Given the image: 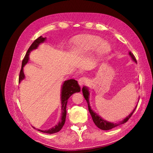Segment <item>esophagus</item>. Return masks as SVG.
Wrapping results in <instances>:
<instances>
[{"label": "esophagus", "instance_id": "esophagus-1", "mask_svg": "<svg viewBox=\"0 0 153 153\" xmlns=\"http://www.w3.org/2000/svg\"><path fill=\"white\" fill-rule=\"evenodd\" d=\"M86 78L85 77H80V78L78 80V83L80 85V86H82L84 84V83L86 82Z\"/></svg>", "mask_w": 153, "mask_h": 153}]
</instances>
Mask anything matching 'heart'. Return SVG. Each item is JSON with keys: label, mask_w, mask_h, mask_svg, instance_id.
I'll return each mask as SVG.
<instances>
[{"label": "heart", "mask_w": 153, "mask_h": 153, "mask_svg": "<svg viewBox=\"0 0 153 153\" xmlns=\"http://www.w3.org/2000/svg\"><path fill=\"white\" fill-rule=\"evenodd\" d=\"M74 52L78 55L90 54L97 49L100 55L107 54L111 50L109 44L102 42V39L96 36H86L77 38L74 44Z\"/></svg>", "instance_id": "1"}]
</instances>
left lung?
Segmentation results:
<instances>
[{"label": "left lung", "instance_id": "1", "mask_svg": "<svg viewBox=\"0 0 153 153\" xmlns=\"http://www.w3.org/2000/svg\"><path fill=\"white\" fill-rule=\"evenodd\" d=\"M129 55L131 56V59H132V60L134 62H135V63H137L135 56H134V55L131 53V52H129ZM82 92H83V95H84L85 99H86V102L88 103L89 112L90 113V115H91V116H92L93 121H94L95 125L97 126L98 128H100V129H102V130H108V129H113V128H115V127L121 125V124H123V123H125L126 122H127V121H128L129 119L131 117V116L132 115L133 113L134 112V111L136 110V107H137V105H136V107L132 111V112L129 114L128 116H127V117L125 119H124L123 120H122L121 121H120V122L117 123H111V122H109V121L105 120L104 119H102L101 117H100V116L98 115L97 113H96L92 109L91 107H90V102H89L90 92H89L88 88L86 86H84L82 88Z\"/></svg>", "mask_w": 153, "mask_h": 153}]
</instances>
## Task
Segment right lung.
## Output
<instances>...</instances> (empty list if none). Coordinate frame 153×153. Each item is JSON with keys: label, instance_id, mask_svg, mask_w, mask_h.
<instances>
[{"label": "right lung", "instance_id": "1", "mask_svg": "<svg viewBox=\"0 0 153 153\" xmlns=\"http://www.w3.org/2000/svg\"><path fill=\"white\" fill-rule=\"evenodd\" d=\"M46 38H43L42 36H40L37 39L34 40L32 45L30 46L29 49H28L24 59H23L22 65V69H21L19 76V83L22 81L23 79H25V75L24 73V67L27 63L28 61H29V55L31 51H32L34 49H36L38 46H39L41 43H43L46 40ZM80 92V86H79L78 83L74 79L66 80L63 82V85L61 87V121L58 123L57 125L54 126L53 128L51 129H49L48 130H40V129H38V131H42L43 133L46 134H55L58 132L63 128L64 126L65 122L66 119V107L67 104V101H68V98L71 97V96L76 92ZM33 128H35L33 127Z\"/></svg>", "mask_w": 153, "mask_h": 153}]
</instances>
